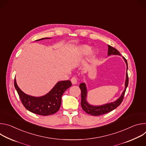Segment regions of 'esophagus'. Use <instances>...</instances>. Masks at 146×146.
<instances>
[{
  "mask_svg": "<svg viewBox=\"0 0 146 146\" xmlns=\"http://www.w3.org/2000/svg\"><path fill=\"white\" fill-rule=\"evenodd\" d=\"M71 81H72V84H77V78H76V77H72V79H71Z\"/></svg>",
  "mask_w": 146,
  "mask_h": 146,
  "instance_id": "esophagus-1",
  "label": "esophagus"
}]
</instances>
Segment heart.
Wrapping results in <instances>:
<instances>
[{"label":"heart","mask_w":146,"mask_h":146,"mask_svg":"<svg viewBox=\"0 0 146 146\" xmlns=\"http://www.w3.org/2000/svg\"><path fill=\"white\" fill-rule=\"evenodd\" d=\"M90 47L87 45H81L78 48V52L81 55H87L90 51ZM94 54V51L93 50L90 51V54L92 55Z\"/></svg>","instance_id":"obj_1"}]
</instances>
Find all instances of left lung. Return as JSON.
<instances>
[{
  "label": "left lung",
  "instance_id": "8db88e82",
  "mask_svg": "<svg viewBox=\"0 0 146 146\" xmlns=\"http://www.w3.org/2000/svg\"><path fill=\"white\" fill-rule=\"evenodd\" d=\"M108 56L111 55H121L119 52L115 49V48L111 47L110 45H108ZM124 61L125 62L127 65V73H126V80L125 82V89L122 92L121 95L114 102L108 103L105 105H102L100 106H94L90 104L87 102V88L86 87V84L84 82H82L79 85V87L81 91V105L82 109L84 111H86L87 114H89L91 115L98 116L102 114H105L110 111L114 110L118 106L120 105V104L122 102L123 96L125 92L126 91V89L128 85V63L126 59L124 57H122Z\"/></svg>",
  "mask_w": 146,
  "mask_h": 146
}]
</instances>
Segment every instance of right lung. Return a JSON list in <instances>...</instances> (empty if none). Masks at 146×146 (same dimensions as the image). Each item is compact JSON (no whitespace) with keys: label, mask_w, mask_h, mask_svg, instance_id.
Listing matches in <instances>:
<instances>
[{"label":"right lung","mask_w":146,"mask_h":146,"mask_svg":"<svg viewBox=\"0 0 146 146\" xmlns=\"http://www.w3.org/2000/svg\"><path fill=\"white\" fill-rule=\"evenodd\" d=\"M51 38H42L36 41ZM72 86L70 80L58 82L51 90L47 94L36 97L25 94L17 86L15 78L14 87L24 107L29 111L41 115H49L57 112L61 105V98L64 92Z\"/></svg>","instance_id":"1"}]
</instances>
